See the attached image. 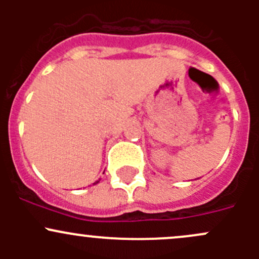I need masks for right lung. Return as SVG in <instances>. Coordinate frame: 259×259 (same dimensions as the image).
I'll use <instances>...</instances> for the list:
<instances>
[{"mask_svg":"<svg viewBox=\"0 0 259 259\" xmlns=\"http://www.w3.org/2000/svg\"><path fill=\"white\" fill-rule=\"evenodd\" d=\"M96 183H99V182H95V183H94V184H96Z\"/></svg>","mask_w":259,"mask_h":259,"instance_id":"add662e5","label":"right lung"}]
</instances>
